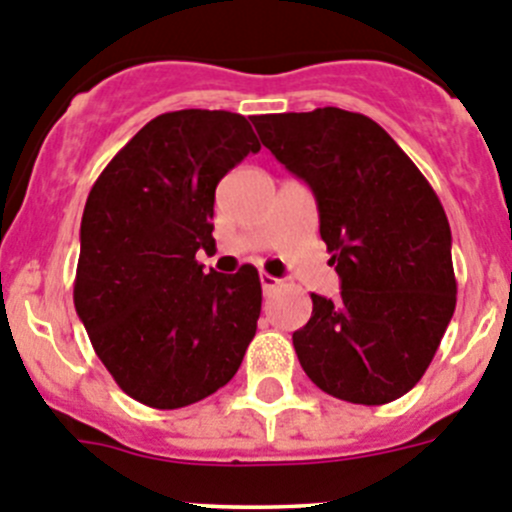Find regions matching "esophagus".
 Here are the masks:
<instances>
[{"mask_svg": "<svg viewBox=\"0 0 512 512\" xmlns=\"http://www.w3.org/2000/svg\"><path fill=\"white\" fill-rule=\"evenodd\" d=\"M260 283H262V290H265V295L275 293V290L280 288V280L272 278V275H267V272H262L260 275Z\"/></svg>", "mask_w": 512, "mask_h": 512, "instance_id": "obj_1", "label": "esophagus"}]
</instances>
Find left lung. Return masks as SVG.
Here are the masks:
<instances>
[{
  "mask_svg": "<svg viewBox=\"0 0 512 512\" xmlns=\"http://www.w3.org/2000/svg\"><path fill=\"white\" fill-rule=\"evenodd\" d=\"M262 146L313 191L341 278L293 333L308 379L351 404H389L432 364L457 303L437 194L376 121L341 108L255 116Z\"/></svg>",
  "mask_w": 512,
  "mask_h": 512,
  "instance_id": "8db88e82",
  "label": "left lung"
}]
</instances>
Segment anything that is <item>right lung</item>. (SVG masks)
<instances>
[{
  "label": "right lung",
  "mask_w": 512,
  "mask_h": 512,
  "mask_svg": "<svg viewBox=\"0 0 512 512\" xmlns=\"http://www.w3.org/2000/svg\"><path fill=\"white\" fill-rule=\"evenodd\" d=\"M245 116L174 111L148 121L93 184L80 222L75 310L131 399L189 407L222 389L255 338L260 275L204 272L219 179L257 154Z\"/></svg>",
  "instance_id": "1"
}]
</instances>
